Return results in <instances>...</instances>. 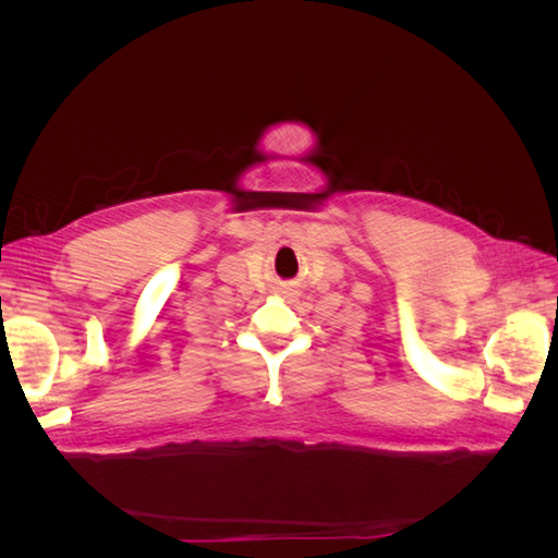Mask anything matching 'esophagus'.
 Masks as SVG:
<instances>
[{"instance_id": "34e87169", "label": "esophagus", "mask_w": 558, "mask_h": 558, "mask_svg": "<svg viewBox=\"0 0 558 558\" xmlns=\"http://www.w3.org/2000/svg\"><path fill=\"white\" fill-rule=\"evenodd\" d=\"M288 292H290V294H294V290H290V288H288Z\"/></svg>"}]
</instances>
